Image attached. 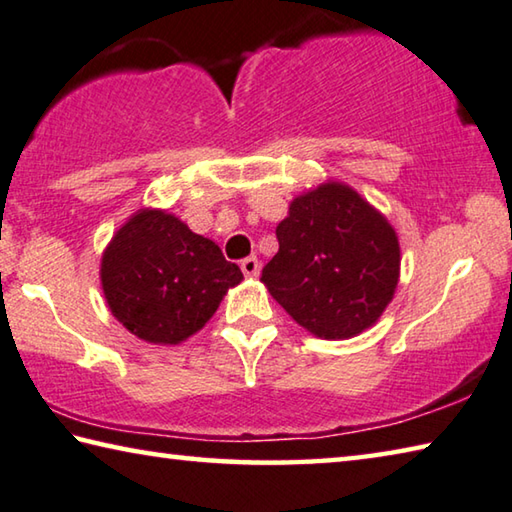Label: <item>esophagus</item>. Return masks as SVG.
Masks as SVG:
<instances>
[{"instance_id":"obj_1","label":"esophagus","mask_w":512,"mask_h":512,"mask_svg":"<svg viewBox=\"0 0 512 512\" xmlns=\"http://www.w3.org/2000/svg\"><path fill=\"white\" fill-rule=\"evenodd\" d=\"M240 270H242V274L249 276V279H256V276L261 274V263H258L256 256H249L240 263Z\"/></svg>"}]
</instances>
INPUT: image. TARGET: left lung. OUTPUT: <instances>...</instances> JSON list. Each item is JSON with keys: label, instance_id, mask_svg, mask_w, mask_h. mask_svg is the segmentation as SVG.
Returning <instances> with one entry per match:
<instances>
[{"label": "left lung", "instance_id": "8db88e82", "mask_svg": "<svg viewBox=\"0 0 512 512\" xmlns=\"http://www.w3.org/2000/svg\"><path fill=\"white\" fill-rule=\"evenodd\" d=\"M276 238L279 251L261 281L310 335L357 337L393 301L398 233L353 186L328 179L294 197Z\"/></svg>", "mask_w": 512, "mask_h": 512}]
</instances>
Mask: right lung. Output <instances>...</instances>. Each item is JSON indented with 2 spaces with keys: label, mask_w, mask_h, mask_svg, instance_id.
I'll use <instances>...</instances> for the list:
<instances>
[{
  "label": "right lung",
  "mask_w": 512,
  "mask_h": 512,
  "mask_svg": "<svg viewBox=\"0 0 512 512\" xmlns=\"http://www.w3.org/2000/svg\"><path fill=\"white\" fill-rule=\"evenodd\" d=\"M242 281L213 240L166 209H139L101 258V288L114 319L134 337L177 346L202 330L229 288Z\"/></svg>",
  "instance_id": "add662e5"
}]
</instances>
